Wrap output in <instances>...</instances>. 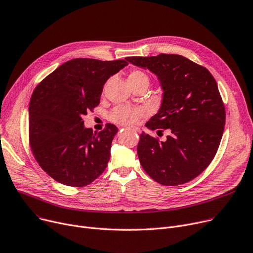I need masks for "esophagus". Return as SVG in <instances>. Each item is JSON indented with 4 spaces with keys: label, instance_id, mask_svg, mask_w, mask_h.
Instances as JSON below:
<instances>
[{
    "label": "esophagus",
    "instance_id": "esophagus-1",
    "mask_svg": "<svg viewBox=\"0 0 253 253\" xmlns=\"http://www.w3.org/2000/svg\"><path fill=\"white\" fill-rule=\"evenodd\" d=\"M128 129H130V130H132L134 132H140L141 131V129L139 127H128Z\"/></svg>",
    "mask_w": 253,
    "mask_h": 253
}]
</instances>
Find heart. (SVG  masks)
Instances as JSON below:
<instances>
[{"label": "heart", "mask_w": 253, "mask_h": 253, "mask_svg": "<svg viewBox=\"0 0 253 253\" xmlns=\"http://www.w3.org/2000/svg\"><path fill=\"white\" fill-rule=\"evenodd\" d=\"M148 75L140 70L130 71L127 76V82L129 86H133L141 83H146L149 85ZM148 114V109L144 106H129L122 105L115 107L109 114V118L113 123L124 125V126H132L138 124L142 119Z\"/></svg>", "instance_id": "heart-1"}]
</instances>
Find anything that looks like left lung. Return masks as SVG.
Wrapping results in <instances>:
<instances>
[{
	"label": "left lung",
	"instance_id": "8db88e82",
	"mask_svg": "<svg viewBox=\"0 0 253 253\" xmlns=\"http://www.w3.org/2000/svg\"><path fill=\"white\" fill-rule=\"evenodd\" d=\"M156 75L163 90L158 112L146 126L169 128L159 142L140 134L138 156L148 175L162 185H178L196 178L210 165L224 132L226 112L212 75L179 54L126 59Z\"/></svg>",
	"mask_w": 253,
	"mask_h": 253
}]
</instances>
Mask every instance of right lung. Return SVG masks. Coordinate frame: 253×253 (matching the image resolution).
<instances>
[{"mask_svg": "<svg viewBox=\"0 0 253 253\" xmlns=\"http://www.w3.org/2000/svg\"><path fill=\"white\" fill-rule=\"evenodd\" d=\"M125 60L74 59L34 89L29 103V142L38 164L57 182L81 187L105 170L118 127L93 132L83 116L99 104L109 78L127 66Z\"/></svg>", "mask_w": 253, "mask_h": 253, "instance_id": "add662e5", "label": "right lung"}]
</instances>
